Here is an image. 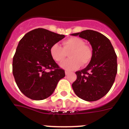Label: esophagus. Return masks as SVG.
<instances>
[{"mask_svg":"<svg viewBox=\"0 0 129 129\" xmlns=\"http://www.w3.org/2000/svg\"><path fill=\"white\" fill-rule=\"evenodd\" d=\"M69 73H70V72L67 71V70H66V71H65V74L66 75H68V74H69Z\"/></svg>","mask_w":129,"mask_h":129,"instance_id":"1","label":"esophagus"}]
</instances>
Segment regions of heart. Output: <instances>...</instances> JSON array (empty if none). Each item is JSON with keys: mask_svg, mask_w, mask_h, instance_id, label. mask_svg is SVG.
I'll use <instances>...</instances> for the list:
<instances>
[{"mask_svg": "<svg viewBox=\"0 0 129 129\" xmlns=\"http://www.w3.org/2000/svg\"><path fill=\"white\" fill-rule=\"evenodd\" d=\"M68 53L69 59L62 62L61 67L67 70H74L90 61L92 52L90 48L85 45V42L79 37H71L63 42V48L58 43L52 44L50 48V53L52 59L56 62H61L65 59L66 52Z\"/></svg>", "mask_w": 129, "mask_h": 129, "instance_id": "heart-1", "label": "heart"}]
</instances>
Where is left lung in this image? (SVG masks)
Returning a JSON list of instances; mask_svg holds the SVG:
<instances>
[{
  "label": "left lung",
  "mask_w": 129,
  "mask_h": 129,
  "mask_svg": "<svg viewBox=\"0 0 129 129\" xmlns=\"http://www.w3.org/2000/svg\"><path fill=\"white\" fill-rule=\"evenodd\" d=\"M72 35L87 40L92 48V55L87 67L76 72L72 84L75 94L82 100L94 101L106 95L111 88L118 71L117 55L110 40L90 29Z\"/></svg>",
  "instance_id": "8db88e82"
}]
</instances>
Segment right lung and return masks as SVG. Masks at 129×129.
I'll return each instance as SVG.
<instances>
[{"mask_svg": "<svg viewBox=\"0 0 129 129\" xmlns=\"http://www.w3.org/2000/svg\"><path fill=\"white\" fill-rule=\"evenodd\" d=\"M65 37L44 28L33 29L19 41L13 59V74L24 95L43 100L54 92L64 70L52 58L50 48ZM46 70H50L47 72Z\"/></svg>", "mask_w": 129, "mask_h": 129, "instance_id": "obj_1", "label": "right lung"}]
</instances>
